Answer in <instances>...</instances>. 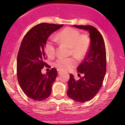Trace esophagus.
<instances>
[{
	"label": "esophagus",
	"instance_id": "esophagus-1",
	"mask_svg": "<svg viewBox=\"0 0 125 125\" xmlns=\"http://www.w3.org/2000/svg\"><path fill=\"white\" fill-rule=\"evenodd\" d=\"M57 73H58V74H59V75H61L62 74L61 71H59V70H58V72H57Z\"/></svg>",
	"mask_w": 125,
	"mask_h": 125
}]
</instances>
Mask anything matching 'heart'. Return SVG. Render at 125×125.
Returning <instances> with one entry per match:
<instances>
[{"label":"heart","instance_id":"1","mask_svg":"<svg viewBox=\"0 0 125 125\" xmlns=\"http://www.w3.org/2000/svg\"><path fill=\"white\" fill-rule=\"evenodd\" d=\"M56 41L64 44L70 47V54L78 59H82L86 56L90 46V39L86 34H80L77 29L66 27L57 33ZM45 51L50 58L56 54V47L52 41H47L45 44ZM76 61L74 57L59 58L54 62V66L61 71H68L74 67Z\"/></svg>","mask_w":125,"mask_h":125}]
</instances>
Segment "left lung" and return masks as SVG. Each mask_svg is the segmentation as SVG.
<instances>
[{"mask_svg": "<svg viewBox=\"0 0 125 125\" xmlns=\"http://www.w3.org/2000/svg\"><path fill=\"white\" fill-rule=\"evenodd\" d=\"M73 26L89 32L91 44L84 59L77 68L78 72L84 76L75 80L70 74L67 94L76 102L84 103L92 100L102 86L106 71L105 44L101 33L93 26Z\"/></svg>", "mask_w": 125, "mask_h": 125, "instance_id": "left-lung-1", "label": "left lung"}]
</instances>
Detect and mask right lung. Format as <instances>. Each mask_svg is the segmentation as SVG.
<instances>
[{
  "mask_svg": "<svg viewBox=\"0 0 125 125\" xmlns=\"http://www.w3.org/2000/svg\"><path fill=\"white\" fill-rule=\"evenodd\" d=\"M63 25L41 23L31 28L23 38L17 59V79L23 92L35 101H42L51 94L57 71L52 68L43 74L46 62L45 44L51 34Z\"/></svg>",
  "mask_w": 125,
  "mask_h": 125,
  "instance_id": "add662e5",
  "label": "right lung"
}]
</instances>
